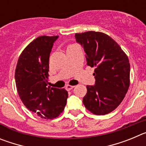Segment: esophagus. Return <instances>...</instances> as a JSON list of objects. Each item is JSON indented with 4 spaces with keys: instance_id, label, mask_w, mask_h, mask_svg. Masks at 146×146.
Returning a JSON list of instances; mask_svg holds the SVG:
<instances>
[{
    "instance_id": "obj_1",
    "label": "esophagus",
    "mask_w": 146,
    "mask_h": 146,
    "mask_svg": "<svg viewBox=\"0 0 146 146\" xmlns=\"http://www.w3.org/2000/svg\"><path fill=\"white\" fill-rule=\"evenodd\" d=\"M74 88V86H69V85H67V86H66V89L67 91H70V90H72V89Z\"/></svg>"
}]
</instances>
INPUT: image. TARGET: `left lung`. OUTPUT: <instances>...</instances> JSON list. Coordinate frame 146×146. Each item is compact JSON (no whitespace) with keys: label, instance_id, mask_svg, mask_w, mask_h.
<instances>
[{"label":"left lung","instance_id":"obj_1","mask_svg":"<svg viewBox=\"0 0 146 146\" xmlns=\"http://www.w3.org/2000/svg\"><path fill=\"white\" fill-rule=\"evenodd\" d=\"M75 38L84 49L87 65L96 67L95 85L87 86L82 102L95 115L111 113L123 101L129 87L128 57L118 43L105 33H76Z\"/></svg>","mask_w":146,"mask_h":146}]
</instances>
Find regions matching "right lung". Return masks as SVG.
Returning <instances> with one entry per match:
<instances>
[{"instance_id": "obj_1", "label": "right lung", "mask_w": 146, "mask_h": 146, "mask_svg": "<svg viewBox=\"0 0 146 146\" xmlns=\"http://www.w3.org/2000/svg\"><path fill=\"white\" fill-rule=\"evenodd\" d=\"M58 36L34 39L20 55L15 82L20 99L30 111L45 119L56 118L64 111L68 92L48 84L49 58Z\"/></svg>"}]
</instances>
